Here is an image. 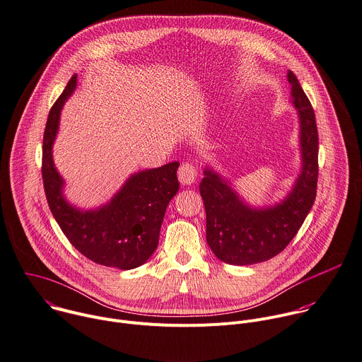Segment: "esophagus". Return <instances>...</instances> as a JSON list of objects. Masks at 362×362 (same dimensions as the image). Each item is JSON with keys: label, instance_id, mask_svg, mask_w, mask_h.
Returning <instances> with one entry per match:
<instances>
[{"label": "esophagus", "instance_id": "esophagus-1", "mask_svg": "<svg viewBox=\"0 0 362 362\" xmlns=\"http://www.w3.org/2000/svg\"><path fill=\"white\" fill-rule=\"evenodd\" d=\"M177 177H179V182H180L182 185H192V183L196 182L197 170H196V168H194L192 163H183V165L179 168Z\"/></svg>", "mask_w": 362, "mask_h": 362}]
</instances>
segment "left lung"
Returning a JSON list of instances; mask_svg holds the SVG:
<instances>
[{
    "mask_svg": "<svg viewBox=\"0 0 362 362\" xmlns=\"http://www.w3.org/2000/svg\"><path fill=\"white\" fill-rule=\"evenodd\" d=\"M291 100L300 117L301 172L291 192L270 207L245 203L227 180L204 169L199 190L206 209V240L214 256L234 266L256 264L281 253L310 213L318 180V132L314 109L297 76L288 71Z\"/></svg>",
    "mask_w": 362,
    "mask_h": 362,
    "instance_id": "1",
    "label": "left lung"
}]
</instances>
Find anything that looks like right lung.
I'll return each instance as SVG.
<instances>
[{
    "label": "right lung",
    "instance_id": "right-lung-1",
    "mask_svg": "<svg viewBox=\"0 0 362 362\" xmlns=\"http://www.w3.org/2000/svg\"><path fill=\"white\" fill-rule=\"evenodd\" d=\"M76 88V74L52 105L42 145V180L48 206L71 245L96 264L131 270L155 253L169 202L179 190V162L132 175L109 203L81 210L64 197V180L55 169L52 145L64 103Z\"/></svg>",
    "mask_w": 362,
    "mask_h": 362
}]
</instances>
